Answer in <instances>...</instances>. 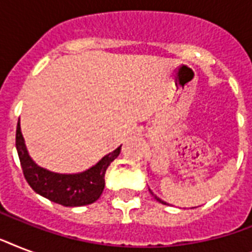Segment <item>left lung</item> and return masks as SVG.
<instances>
[{"label":"left lung","mask_w":252,"mask_h":252,"mask_svg":"<svg viewBox=\"0 0 252 252\" xmlns=\"http://www.w3.org/2000/svg\"><path fill=\"white\" fill-rule=\"evenodd\" d=\"M149 191H150V189H149ZM150 193H152V195H153V196H154V197H156V199H157V200H158V201H159V203H162V204H166V203H163V201H162V200H161V199H158L157 196L154 195V193H153V192H152V191H150Z\"/></svg>","instance_id":"obj_1"}]
</instances>
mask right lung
Segmentation results:
<instances>
[{
  "mask_svg": "<svg viewBox=\"0 0 252 252\" xmlns=\"http://www.w3.org/2000/svg\"><path fill=\"white\" fill-rule=\"evenodd\" d=\"M15 146L21 161L22 171L30 187L39 195L64 207H82L96 201L104 188L107 167L120 154L122 146L107 154L87 171L80 174H57L45 170L30 158L26 149L21 126L18 122Z\"/></svg>",
  "mask_w": 252,
  "mask_h": 252,
  "instance_id": "right-lung-1",
  "label": "right lung"
}]
</instances>
